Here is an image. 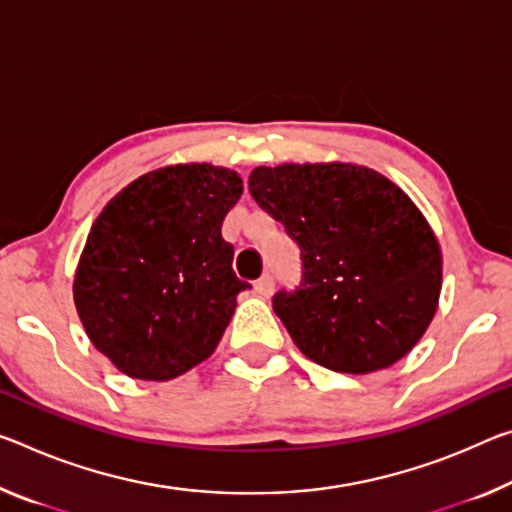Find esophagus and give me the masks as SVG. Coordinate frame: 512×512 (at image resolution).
<instances>
[{"instance_id": "esophagus-1", "label": "esophagus", "mask_w": 512, "mask_h": 512, "mask_svg": "<svg viewBox=\"0 0 512 512\" xmlns=\"http://www.w3.org/2000/svg\"><path fill=\"white\" fill-rule=\"evenodd\" d=\"M255 291L259 296H271L273 294V278L269 273L262 275V278L255 282Z\"/></svg>"}]
</instances>
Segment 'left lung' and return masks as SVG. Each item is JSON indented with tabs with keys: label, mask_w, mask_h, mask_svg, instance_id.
Returning a JSON list of instances; mask_svg holds the SVG:
<instances>
[{
	"label": "left lung",
	"mask_w": 512,
	"mask_h": 512,
	"mask_svg": "<svg viewBox=\"0 0 512 512\" xmlns=\"http://www.w3.org/2000/svg\"><path fill=\"white\" fill-rule=\"evenodd\" d=\"M248 186L300 246L303 285L273 296L300 353L342 373L405 358L442 291L440 241L408 193L342 161L257 166Z\"/></svg>",
	"instance_id": "1"
}]
</instances>
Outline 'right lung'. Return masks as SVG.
Masks as SVG:
<instances>
[{
    "label": "right lung",
    "instance_id": "1",
    "mask_svg": "<svg viewBox=\"0 0 512 512\" xmlns=\"http://www.w3.org/2000/svg\"><path fill=\"white\" fill-rule=\"evenodd\" d=\"M237 170L175 164L116 193L88 232L72 296L88 339L129 378H177L216 351L248 282L221 237Z\"/></svg>",
    "mask_w": 512,
    "mask_h": 512
}]
</instances>
